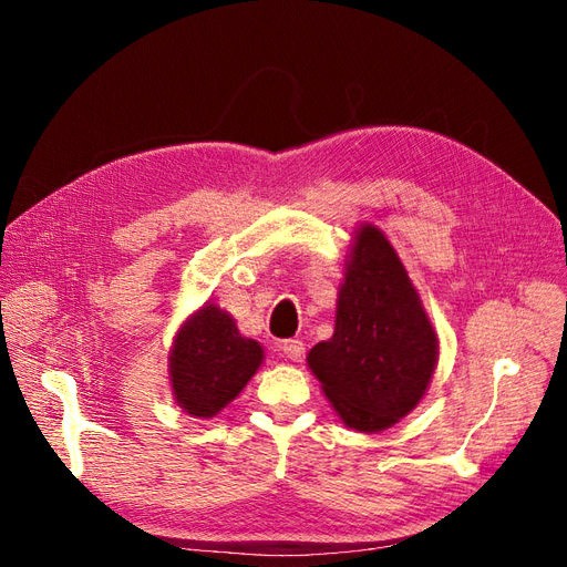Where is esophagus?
<instances>
[{"instance_id": "esophagus-1", "label": "esophagus", "mask_w": 567, "mask_h": 567, "mask_svg": "<svg viewBox=\"0 0 567 567\" xmlns=\"http://www.w3.org/2000/svg\"><path fill=\"white\" fill-rule=\"evenodd\" d=\"M281 350H284V354L290 359V362H300V359L305 357V346H302V340H298V338L284 340Z\"/></svg>"}]
</instances>
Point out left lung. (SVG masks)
Instances as JSON below:
<instances>
[{
    "mask_svg": "<svg viewBox=\"0 0 567 567\" xmlns=\"http://www.w3.org/2000/svg\"><path fill=\"white\" fill-rule=\"evenodd\" d=\"M437 333L385 234H354L338 290L336 331L307 354L342 423L379 433L414 409L437 367Z\"/></svg>",
    "mask_w": 567,
    "mask_h": 567,
    "instance_id": "left-lung-1",
    "label": "left lung"
}]
</instances>
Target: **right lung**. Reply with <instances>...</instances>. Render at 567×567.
I'll list each match as a JSON object with an SVG mask.
<instances>
[{"label":"right lung","instance_id":"1","mask_svg":"<svg viewBox=\"0 0 567 567\" xmlns=\"http://www.w3.org/2000/svg\"><path fill=\"white\" fill-rule=\"evenodd\" d=\"M262 359L260 342L238 333L229 312L203 305L182 323L169 350L175 402L196 419H213L238 398Z\"/></svg>","mask_w":567,"mask_h":567}]
</instances>
